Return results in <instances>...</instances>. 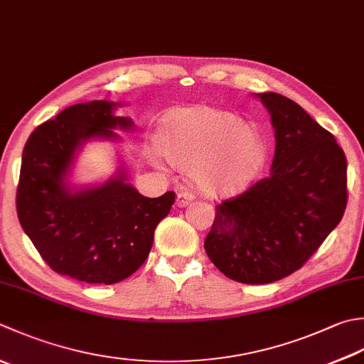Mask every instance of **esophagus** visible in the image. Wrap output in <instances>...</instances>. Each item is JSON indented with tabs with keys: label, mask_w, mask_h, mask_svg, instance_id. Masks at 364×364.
Masks as SVG:
<instances>
[{
	"label": "esophagus",
	"mask_w": 364,
	"mask_h": 364,
	"mask_svg": "<svg viewBox=\"0 0 364 364\" xmlns=\"http://www.w3.org/2000/svg\"><path fill=\"white\" fill-rule=\"evenodd\" d=\"M194 194H192V192H189V191H181V192H178V196H176V205L180 206V208H183V206H188L192 200H194Z\"/></svg>",
	"instance_id": "34e87169"
}]
</instances>
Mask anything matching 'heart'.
<instances>
[{"mask_svg": "<svg viewBox=\"0 0 364 364\" xmlns=\"http://www.w3.org/2000/svg\"><path fill=\"white\" fill-rule=\"evenodd\" d=\"M162 151L176 167L191 168L206 196L237 192L259 173L265 145L259 132L229 112L197 107L178 115L162 135Z\"/></svg>", "mask_w": 364, "mask_h": 364, "instance_id": "b5f03b06", "label": "heart"}]
</instances>
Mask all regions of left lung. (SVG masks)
Returning a JSON list of instances; mask_svg holds the SVG:
<instances>
[{
  "mask_svg": "<svg viewBox=\"0 0 364 364\" xmlns=\"http://www.w3.org/2000/svg\"><path fill=\"white\" fill-rule=\"evenodd\" d=\"M272 115V173L216 205L205 251L220 273L268 284L300 269L344 216L346 154L300 105L277 92L257 95Z\"/></svg>",
  "mask_w": 364,
  "mask_h": 364,
  "instance_id": "8db88e82",
  "label": "left lung"
}]
</instances>
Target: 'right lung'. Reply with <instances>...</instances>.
<instances>
[{"mask_svg": "<svg viewBox=\"0 0 364 364\" xmlns=\"http://www.w3.org/2000/svg\"><path fill=\"white\" fill-rule=\"evenodd\" d=\"M115 102L91 101L64 109L36 127L21 156L17 216L47 265L88 284H115L144 265L154 229L175 202L168 191L141 196L118 170L101 186L73 192L66 183L77 149L90 139L117 140L132 119L115 117Z\"/></svg>", "mask_w": 364, "mask_h": 364, "instance_id": "right-lung-1", "label": "right lung"}]
</instances>
